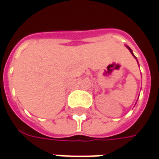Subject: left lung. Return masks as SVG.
Here are the masks:
<instances>
[{
    "instance_id": "left-lung-1",
    "label": "left lung",
    "mask_w": 159,
    "mask_h": 159,
    "mask_svg": "<svg viewBox=\"0 0 159 159\" xmlns=\"http://www.w3.org/2000/svg\"><path fill=\"white\" fill-rule=\"evenodd\" d=\"M126 47H128V48H129V51H130V52H131V53H132V55H133V56H134V57L135 58V59H136V57H135V56H134V53H133V52H132V50H131V49H130V47H128V46H126Z\"/></svg>"
}]
</instances>
